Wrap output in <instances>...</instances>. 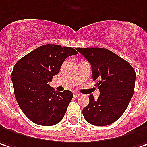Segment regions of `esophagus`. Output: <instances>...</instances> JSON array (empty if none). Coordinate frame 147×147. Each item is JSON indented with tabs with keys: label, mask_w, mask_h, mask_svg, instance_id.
Wrapping results in <instances>:
<instances>
[{
	"label": "esophagus",
	"mask_w": 147,
	"mask_h": 147,
	"mask_svg": "<svg viewBox=\"0 0 147 147\" xmlns=\"http://www.w3.org/2000/svg\"><path fill=\"white\" fill-rule=\"evenodd\" d=\"M73 95L75 98H78V97H80V96H81V94H80L79 92H75L73 93Z\"/></svg>",
	"instance_id": "esophagus-1"
}]
</instances>
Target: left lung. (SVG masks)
Wrapping results in <instances>:
<instances>
[{
  "label": "left lung",
  "mask_w": 147,
  "mask_h": 147,
  "mask_svg": "<svg viewBox=\"0 0 147 147\" xmlns=\"http://www.w3.org/2000/svg\"><path fill=\"white\" fill-rule=\"evenodd\" d=\"M91 64L92 79L98 81L100 95L89 97V104L82 109L88 123L105 126L118 120L134 93L136 72L129 62L103 48H76Z\"/></svg>",
  "instance_id": "8db88e82"
}]
</instances>
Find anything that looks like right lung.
I'll use <instances>...</instances> for the list:
<instances>
[{"label":"right lung","mask_w":147,"mask_h":147,"mask_svg":"<svg viewBox=\"0 0 147 147\" xmlns=\"http://www.w3.org/2000/svg\"><path fill=\"white\" fill-rule=\"evenodd\" d=\"M76 54L71 47L45 45L14 65L11 81L15 98L22 111L34 123L50 126L64 118L73 94L68 90L56 92L48 82L59 73L65 59Z\"/></svg>","instance_id":"1"}]
</instances>
